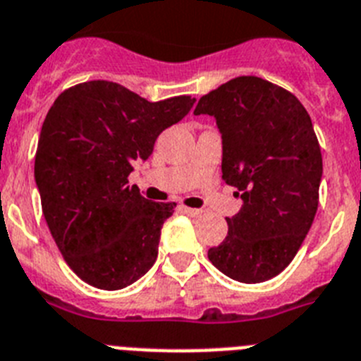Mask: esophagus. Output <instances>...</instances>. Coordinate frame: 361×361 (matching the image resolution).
Here are the masks:
<instances>
[{
    "label": "esophagus",
    "instance_id": "34e87169",
    "mask_svg": "<svg viewBox=\"0 0 361 361\" xmlns=\"http://www.w3.org/2000/svg\"><path fill=\"white\" fill-rule=\"evenodd\" d=\"M181 211H183L185 214L192 216V218H200V216L203 214L202 209H190V207H181Z\"/></svg>",
    "mask_w": 361,
    "mask_h": 361
}]
</instances>
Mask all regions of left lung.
Masks as SVG:
<instances>
[{"label":"left lung","instance_id":"8db88e82","mask_svg":"<svg viewBox=\"0 0 361 361\" xmlns=\"http://www.w3.org/2000/svg\"><path fill=\"white\" fill-rule=\"evenodd\" d=\"M194 114L214 116L221 178L243 202L209 259L241 283L271 280L293 262L318 211L324 163L311 116L294 94L256 76L211 90Z\"/></svg>","mask_w":361,"mask_h":361}]
</instances>
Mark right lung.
Wrapping results in <instances>:
<instances>
[{
    "instance_id": "right-lung-1",
    "label": "right lung",
    "mask_w": 361,
    "mask_h": 361,
    "mask_svg": "<svg viewBox=\"0 0 361 361\" xmlns=\"http://www.w3.org/2000/svg\"><path fill=\"white\" fill-rule=\"evenodd\" d=\"M194 102L176 96L152 103L96 80L71 87L50 106L34 178L59 252L92 287L123 289L154 265L161 225L176 203L143 198L128 174Z\"/></svg>"
}]
</instances>
